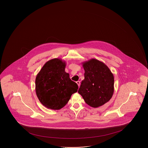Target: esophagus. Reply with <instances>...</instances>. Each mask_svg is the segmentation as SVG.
<instances>
[{"label": "esophagus", "instance_id": "1", "mask_svg": "<svg viewBox=\"0 0 148 148\" xmlns=\"http://www.w3.org/2000/svg\"><path fill=\"white\" fill-rule=\"evenodd\" d=\"M76 83H77V84L78 85V86H80V82L77 81V82H76Z\"/></svg>", "mask_w": 148, "mask_h": 148}]
</instances>
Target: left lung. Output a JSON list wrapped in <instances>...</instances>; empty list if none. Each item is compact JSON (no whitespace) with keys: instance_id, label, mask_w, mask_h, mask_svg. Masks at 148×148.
<instances>
[{"instance_id":"8db88e82","label":"left lung","mask_w":148,"mask_h":148,"mask_svg":"<svg viewBox=\"0 0 148 148\" xmlns=\"http://www.w3.org/2000/svg\"><path fill=\"white\" fill-rule=\"evenodd\" d=\"M84 79L82 82L78 93L85 103L98 108L109 102L114 92V77L103 62L95 59L84 62Z\"/></svg>"}]
</instances>
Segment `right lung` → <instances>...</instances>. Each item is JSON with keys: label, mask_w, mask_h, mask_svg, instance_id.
<instances>
[{"label": "right lung", "mask_w": 148, "mask_h": 148, "mask_svg": "<svg viewBox=\"0 0 148 148\" xmlns=\"http://www.w3.org/2000/svg\"><path fill=\"white\" fill-rule=\"evenodd\" d=\"M66 66L65 61L54 58L47 62L36 77L37 97L48 109H62L77 91L78 85L65 71Z\"/></svg>", "instance_id": "add662e5"}]
</instances>
